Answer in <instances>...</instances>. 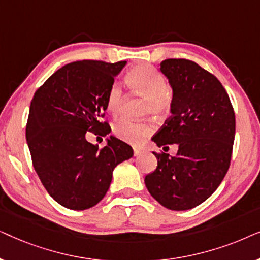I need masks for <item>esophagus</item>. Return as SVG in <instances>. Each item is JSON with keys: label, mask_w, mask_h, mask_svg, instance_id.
<instances>
[{"label": "esophagus", "mask_w": 260, "mask_h": 260, "mask_svg": "<svg viewBox=\"0 0 260 260\" xmlns=\"http://www.w3.org/2000/svg\"><path fill=\"white\" fill-rule=\"evenodd\" d=\"M142 154V150L141 149H138V148H134V155L135 156H140Z\"/></svg>", "instance_id": "obj_1"}]
</instances>
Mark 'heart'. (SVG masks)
Masks as SVG:
<instances>
[{
    "mask_svg": "<svg viewBox=\"0 0 260 260\" xmlns=\"http://www.w3.org/2000/svg\"><path fill=\"white\" fill-rule=\"evenodd\" d=\"M126 83L137 94L145 98L144 113L163 116L172 105V90L165 78L148 63L137 65L126 74ZM123 91L119 84H113L106 97V108L112 115L119 112L123 104ZM151 127L147 122H136L123 118L113 125V134L119 140L137 144L150 134Z\"/></svg>",
    "mask_w": 260,
    "mask_h": 260,
    "instance_id": "b5f03b06",
    "label": "heart"
}]
</instances>
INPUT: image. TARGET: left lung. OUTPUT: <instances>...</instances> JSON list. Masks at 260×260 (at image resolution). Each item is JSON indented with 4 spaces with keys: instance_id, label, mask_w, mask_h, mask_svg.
Listing matches in <instances>:
<instances>
[{
    "instance_id": "left-lung-1",
    "label": "left lung",
    "mask_w": 260,
    "mask_h": 260,
    "mask_svg": "<svg viewBox=\"0 0 260 260\" xmlns=\"http://www.w3.org/2000/svg\"><path fill=\"white\" fill-rule=\"evenodd\" d=\"M161 72L173 88L172 116L151 140L175 156L155 152L157 167L145 176L151 197L172 211H187L214 193L230 168L236 116L214 74L187 59H166Z\"/></svg>"
}]
</instances>
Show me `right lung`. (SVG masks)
Segmentation results:
<instances>
[{
	"mask_svg": "<svg viewBox=\"0 0 260 260\" xmlns=\"http://www.w3.org/2000/svg\"><path fill=\"white\" fill-rule=\"evenodd\" d=\"M126 61L81 60L62 66L38 88L30 103L26 138L31 162L48 194L63 207L84 211L108 191L112 172L133 157L125 142L110 136L105 147L86 141L106 136V97Z\"/></svg>",
	"mask_w": 260,
	"mask_h": 260,
	"instance_id": "obj_1",
	"label": "right lung"
}]
</instances>
